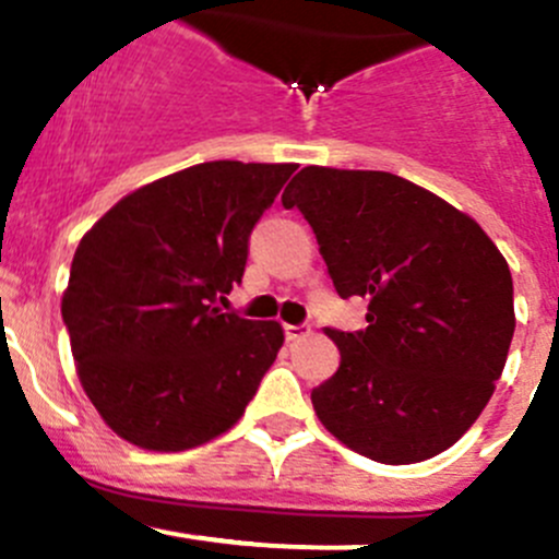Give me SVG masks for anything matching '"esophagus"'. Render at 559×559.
<instances>
[{"mask_svg":"<svg viewBox=\"0 0 559 559\" xmlns=\"http://www.w3.org/2000/svg\"><path fill=\"white\" fill-rule=\"evenodd\" d=\"M309 333H312V328L309 325H285V338L287 342H298V338H304V336H309Z\"/></svg>","mask_w":559,"mask_h":559,"instance_id":"1","label":"esophagus"}]
</instances>
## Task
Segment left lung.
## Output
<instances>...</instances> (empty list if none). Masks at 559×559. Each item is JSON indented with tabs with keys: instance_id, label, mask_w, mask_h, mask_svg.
I'll list each match as a JSON object with an SVG mask.
<instances>
[{
	"instance_id": "1",
	"label": "left lung",
	"mask_w": 559,
	"mask_h": 559,
	"mask_svg": "<svg viewBox=\"0 0 559 559\" xmlns=\"http://www.w3.org/2000/svg\"><path fill=\"white\" fill-rule=\"evenodd\" d=\"M318 237L364 331H336L342 364L312 390L320 423L364 457L406 465L450 450L490 401L514 336L506 258L444 199L390 171L307 166L282 193Z\"/></svg>"
}]
</instances>
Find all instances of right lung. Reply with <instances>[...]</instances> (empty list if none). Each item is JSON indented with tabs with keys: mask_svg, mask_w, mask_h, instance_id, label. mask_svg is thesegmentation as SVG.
<instances>
[{
	"mask_svg": "<svg viewBox=\"0 0 559 559\" xmlns=\"http://www.w3.org/2000/svg\"><path fill=\"white\" fill-rule=\"evenodd\" d=\"M293 171L188 166L120 199L80 239L61 318L85 395L120 439L182 452L245 414L285 333L217 301L241 282L252 228Z\"/></svg>",
	"mask_w": 559,
	"mask_h": 559,
	"instance_id": "right-lung-1",
	"label": "right lung"
}]
</instances>
